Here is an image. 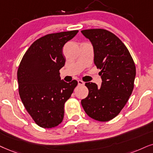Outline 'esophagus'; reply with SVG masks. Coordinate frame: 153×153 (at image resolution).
Masks as SVG:
<instances>
[{"label": "esophagus", "mask_w": 153, "mask_h": 153, "mask_svg": "<svg viewBox=\"0 0 153 153\" xmlns=\"http://www.w3.org/2000/svg\"><path fill=\"white\" fill-rule=\"evenodd\" d=\"M78 83L79 85H85V82H83L82 80H78Z\"/></svg>", "instance_id": "esophagus-1"}]
</instances>
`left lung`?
<instances>
[{"label": "left lung", "instance_id": "obj_1", "mask_svg": "<svg viewBox=\"0 0 153 153\" xmlns=\"http://www.w3.org/2000/svg\"><path fill=\"white\" fill-rule=\"evenodd\" d=\"M91 42L94 63L102 75L101 87L86 82L89 93L81 104L89 117L108 121L117 117L132 93L136 66L128 49L115 34L103 29L81 31Z\"/></svg>", "mask_w": 153, "mask_h": 153}]
</instances>
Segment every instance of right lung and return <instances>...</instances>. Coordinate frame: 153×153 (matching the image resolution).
<instances>
[{
  "instance_id": "right-lung-1",
  "label": "right lung",
  "mask_w": 153,
  "mask_h": 153,
  "mask_svg": "<svg viewBox=\"0 0 153 153\" xmlns=\"http://www.w3.org/2000/svg\"><path fill=\"white\" fill-rule=\"evenodd\" d=\"M78 30L46 34L38 39L23 56L17 70L19 94L25 109L36 124L44 128L57 126L64 116V104L78 85L65 82L59 70L65 59L64 44Z\"/></svg>"
}]
</instances>
